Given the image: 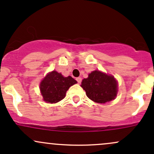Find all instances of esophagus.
<instances>
[{
	"mask_svg": "<svg viewBox=\"0 0 154 154\" xmlns=\"http://www.w3.org/2000/svg\"><path fill=\"white\" fill-rule=\"evenodd\" d=\"M76 80H77V82L78 83H81V82H82V78L81 77H77Z\"/></svg>",
	"mask_w": 154,
	"mask_h": 154,
	"instance_id": "1",
	"label": "esophagus"
}]
</instances>
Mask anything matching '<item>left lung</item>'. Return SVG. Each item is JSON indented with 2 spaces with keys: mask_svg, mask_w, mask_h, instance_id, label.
<instances>
[{
  "mask_svg": "<svg viewBox=\"0 0 154 154\" xmlns=\"http://www.w3.org/2000/svg\"><path fill=\"white\" fill-rule=\"evenodd\" d=\"M81 87L90 99L99 103L111 101L117 93V82L114 77L97 70L83 79Z\"/></svg>",
  "mask_w": 154,
  "mask_h": 154,
  "instance_id": "1",
  "label": "left lung"
}]
</instances>
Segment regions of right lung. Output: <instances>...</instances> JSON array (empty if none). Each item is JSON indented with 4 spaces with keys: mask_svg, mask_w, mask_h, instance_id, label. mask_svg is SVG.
<instances>
[{
    "mask_svg": "<svg viewBox=\"0 0 154 154\" xmlns=\"http://www.w3.org/2000/svg\"><path fill=\"white\" fill-rule=\"evenodd\" d=\"M76 83L77 81L71 76L64 77L61 73L53 71L43 79L40 89L45 101L55 103L64 98L69 88Z\"/></svg>",
    "mask_w": 154,
    "mask_h": 154,
    "instance_id": "right-lung-1",
    "label": "right lung"
}]
</instances>
